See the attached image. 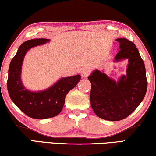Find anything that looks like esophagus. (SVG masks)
I'll return each instance as SVG.
<instances>
[{
    "instance_id": "34e87169",
    "label": "esophagus",
    "mask_w": 156,
    "mask_h": 156,
    "mask_svg": "<svg viewBox=\"0 0 156 156\" xmlns=\"http://www.w3.org/2000/svg\"><path fill=\"white\" fill-rule=\"evenodd\" d=\"M91 70L88 67H84L81 69V76L83 78H87L90 74Z\"/></svg>"
}]
</instances>
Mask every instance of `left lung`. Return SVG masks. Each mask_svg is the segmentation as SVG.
<instances>
[{"mask_svg":"<svg viewBox=\"0 0 156 156\" xmlns=\"http://www.w3.org/2000/svg\"><path fill=\"white\" fill-rule=\"evenodd\" d=\"M120 51L115 61L128 58L126 76L119 81L95 70L89 76L92 84L90 103L95 114L109 121H119L128 117L143 101L147 89L145 66L136 46L125 38L116 39Z\"/></svg>","mask_w":156,"mask_h":156,"instance_id":"left-lung-1","label":"left lung"}]
</instances>
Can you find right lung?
Listing matches in <instances>:
<instances>
[{
	"label": "right lung",
	"mask_w": 156,
	"mask_h": 156,
	"mask_svg": "<svg viewBox=\"0 0 156 156\" xmlns=\"http://www.w3.org/2000/svg\"><path fill=\"white\" fill-rule=\"evenodd\" d=\"M47 42L49 39H35L23 42L9 68L7 89L11 100L24 114L34 119H47L58 115L63 108L67 94L80 80V75L61 78L53 87L42 92H33L24 88L20 74L25 54L32 47Z\"/></svg>",
	"instance_id": "1"
}]
</instances>
